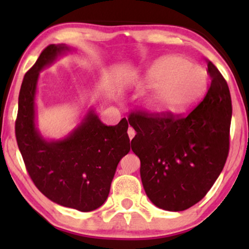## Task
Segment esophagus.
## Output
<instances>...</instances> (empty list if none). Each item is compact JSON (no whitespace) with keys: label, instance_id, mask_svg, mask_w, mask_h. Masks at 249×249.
I'll return each instance as SVG.
<instances>
[{"label":"esophagus","instance_id":"esophagus-1","mask_svg":"<svg viewBox=\"0 0 249 249\" xmlns=\"http://www.w3.org/2000/svg\"><path fill=\"white\" fill-rule=\"evenodd\" d=\"M128 135H129V138H130V139L134 138V136H135V130H134V129L129 127V129H128Z\"/></svg>","mask_w":249,"mask_h":249}]
</instances>
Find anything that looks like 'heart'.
<instances>
[{
	"instance_id": "b5f03b06",
	"label": "heart",
	"mask_w": 249,
	"mask_h": 249,
	"mask_svg": "<svg viewBox=\"0 0 249 249\" xmlns=\"http://www.w3.org/2000/svg\"><path fill=\"white\" fill-rule=\"evenodd\" d=\"M138 86L151 87L144 104L154 113H179L195 105L206 93L205 68L178 55L162 56L149 66Z\"/></svg>"
}]
</instances>
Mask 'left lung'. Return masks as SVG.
Segmentation results:
<instances>
[{"label":"left lung","mask_w":249,"mask_h":249,"mask_svg":"<svg viewBox=\"0 0 249 249\" xmlns=\"http://www.w3.org/2000/svg\"><path fill=\"white\" fill-rule=\"evenodd\" d=\"M211 86L195 110L171 113H131L136 136L131 149L141 160L145 193L155 206L179 212L198 203L215 182L229 153L232 105L229 87L207 62Z\"/></svg>","instance_id":"left-lung-1"}]
</instances>
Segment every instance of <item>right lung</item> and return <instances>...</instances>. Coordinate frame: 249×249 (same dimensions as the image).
I'll list each match as a JSON object with an SVG mask.
<instances>
[{
	"instance_id": "1",
	"label": "right lung",
	"mask_w": 249,
	"mask_h": 249,
	"mask_svg": "<svg viewBox=\"0 0 249 249\" xmlns=\"http://www.w3.org/2000/svg\"><path fill=\"white\" fill-rule=\"evenodd\" d=\"M73 51L52 44L25 74L19 93L16 137L35 186L59 205L80 212L98 209L107 200L120 160L130 151L125 119L105 125L93 107L67 137L46 139L37 127L36 93L39 72Z\"/></svg>"
}]
</instances>
